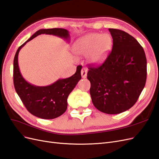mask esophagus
Segmentation results:
<instances>
[{"label": "esophagus", "instance_id": "34e87169", "mask_svg": "<svg viewBox=\"0 0 159 159\" xmlns=\"http://www.w3.org/2000/svg\"><path fill=\"white\" fill-rule=\"evenodd\" d=\"M80 72H81V76H82L83 78L85 79L87 75V68H82V70H81Z\"/></svg>", "mask_w": 159, "mask_h": 159}]
</instances>
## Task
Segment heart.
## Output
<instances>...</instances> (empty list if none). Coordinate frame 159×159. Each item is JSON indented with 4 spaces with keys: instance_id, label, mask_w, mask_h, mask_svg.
Wrapping results in <instances>:
<instances>
[{
    "instance_id": "b5f03b06",
    "label": "heart",
    "mask_w": 159,
    "mask_h": 159,
    "mask_svg": "<svg viewBox=\"0 0 159 159\" xmlns=\"http://www.w3.org/2000/svg\"><path fill=\"white\" fill-rule=\"evenodd\" d=\"M111 47L112 38L109 34L91 33L77 40L73 50L78 55H87L89 62L99 65L106 60Z\"/></svg>"
}]
</instances>
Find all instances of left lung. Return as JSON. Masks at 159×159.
Returning a JSON list of instances; mask_svg holds the SVG:
<instances>
[{"mask_svg":"<svg viewBox=\"0 0 159 159\" xmlns=\"http://www.w3.org/2000/svg\"><path fill=\"white\" fill-rule=\"evenodd\" d=\"M111 52L98 67H89L87 79L94 106L107 114H117L136 103L145 86L147 62L144 49L126 32L109 29Z\"/></svg>","mask_w":159,"mask_h":159,"instance_id":"obj_1","label":"left lung"}]
</instances>
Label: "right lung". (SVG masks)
Segmentation results:
<instances>
[{
    "instance_id": "add662e5",
    "label": "right lung",
    "mask_w": 159,
    "mask_h": 159,
    "mask_svg": "<svg viewBox=\"0 0 159 159\" xmlns=\"http://www.w3.org/2000/svg\"><path fill=\"white\" fill-rule=\"evenodd\" d=\"M41 34L58 36L68 42L70 40L69 31L62 28L42 29L36 31L18 48L15 54L13 62L14 87L23 103L32 115L42 119H54L66 111L68 97L81 79L80 70L82 66H77L75 75L69 78L58 79L48 86H35L27 82L19 70V52L27 42Z\"/></svg>"
}]
</instances>
